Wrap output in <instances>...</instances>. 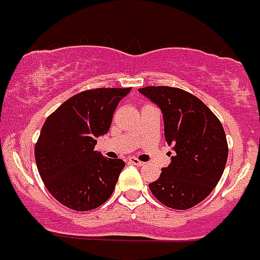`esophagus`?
<instances>
[{
    "mask_svg": "<svg viewBox=\"0 0 260 260\" xmlns=\"http://www.w3.org/2000/svg\"><path fill=\"white\" fill-rule=\"evenodd\" d=\"M129 162L132 164V165H136V166H143V165H145V162H142V161H138L136 157H131Z\"/></svg>",
    "mask_w": 260,
    "mask_h": 260,
    "instance_id": "obj_1",
    "label": "esophagus"
}]
</instances>
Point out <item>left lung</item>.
Returning a JSON list of instances; mask_svg holds the SVG:
<instances>
[{
	"mask_svg": "<svg viewBox=\"0 0 260 260\" xmlns=\"http://www.w3.org/2000/svg\"><path fill=\"white\" fill-rule=\"evenodd\" d=\"M138 91L160 108L165 141L174 151L160 178L148 184L150 190L174 210L198 205L225 170L229 148L222 124L205 103L184 90L148 86Z\"/></svg>",
	"mask_w": 260,
	"mask_h": 260,
	"instance_id": "1",
	"label": "left lung"
}]
</instances>
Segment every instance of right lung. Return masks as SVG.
<instances>
[{"label":"right lung","mask_w":260,"mask_h":260,"mask_svg":"<svg viewBox=\"0 0 260 260\" xmlns=\"http://www.w3.org/2000/svg\"><path fill=\"white\" fill-rule=\"evenodd\" d=\"M128 89H94L63 103L47 118L35 145L40 178L53 197L75 211H90L107 202L124 161L95 151L107 135L118 103Z\"/></svg>","instance_id":"right-lung-1"}]
</instances>
